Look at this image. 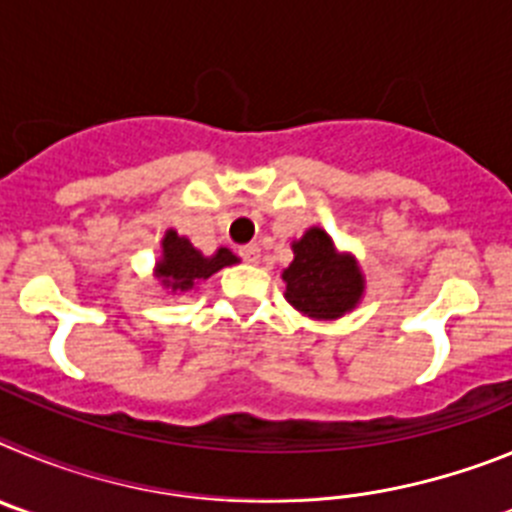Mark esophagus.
Returning <instances> with one entry per match:
<instances>
[{
	"label": "esophagus",
	"mask_w": 512,
	"mask_h": 512,
	"mask_svg": "<svg viewBox=\"0 0 512 512\" xmlns=\"http://www.w3.org/2000/svg\"><path fill=\"white\" fill-rule=\"evenodd\" d=\"M241 259L246 261V264H259L261 261V248L256 246V243H248V246H241Z\"/></svg>",
	"instance_id": "1"
}]
</instances>
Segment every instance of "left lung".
<instances>
[{"instance_id": "1", "label": "left lung", "mask_w": 512, "mask_h": 512, "mask_svg": "<svg viewBox=\"0 0 512 512\" xmlns=\"http://www.w3.org/2000/svg\"><path fill=\"white\" fill-rule=\"evenodd\" d=\"M295 259L282 271L284 300L312 320H338L359 307L366 277L354 253L338 251L323 228L312 225L292 241Z\"/></svg>"}]
</instances>
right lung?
Returning <instances> with one entry per match:
<instances>
[{"mask_svg": "<svg viewBox=\"0 0 512 512\" xmlns=\"http://www.w3.org/2000/svg\"><path fill=\"white\" fill-rule=\"evenodd\" d=\"M238 261L241 259L223 246L205 256L200 248L192 246L187 235H179L174 228H169L161 238V256L153 266V279L169 289L171 295H179V292H192L215 271L238 264Z\"/></svg>", "mask_w": 512, "mask_h": 512, "instance_id": "right-lung-1", "label": "right lung"}]
</instances>
